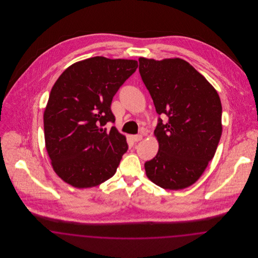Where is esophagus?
<instances>
[{
    "label": "esophagus",
    "mask_w": 258,
    "mask_h": 258,
    "mask_svg": "<svg viewBox=\"0 0 258 258\" xmlns=\"http://www.w3.org/2000/svg\"><path fill=\"white\" fill-rule=\"evenodd\" d=\"M132 138H133V140H134V141H135V142H138V141L142 140L143 136H142V135H133V136H132Z\"/></svg>",
    "instance_id": "obj_1"
}]
</instances>
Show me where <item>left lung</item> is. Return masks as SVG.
Here are the masks:
<instances>
[{"label":"left lung","mask_w":258,"mask_h":258,"mask_svg":"<svg viewBox=\"0 0 258 258\" xmlns=\"http://www.w3.org/2000/svg\"><path fill=\"white\" fill-rule=\"evenodd\" d=\"M139 73L157 113L168 117L154 132L159 151L146 161L148 178L164 189L195 184L215 156L222 133L221 102L216 89L180 58H139Z\"/></svg>","instance_id":"1"}]
</instances>
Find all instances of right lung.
<instances>
[{
	"instance_id": "1",
	"label": "right lung",
	"mask_w": 258,
	"mask_h": 258,
	"mask_svg": "<svg viewBox=\"0 0 258 258\" xmlns=\"http://www.w3.org/2000/svg\"><path fill=\"white\" fill-rule=\"evenodd\" d=\"M138 67L135 60L97 56L70 66L55 82L43 113L52 167L77 188L97 186L115 174L127 150L115 126L112 98Z\"/></svg>"
}]
</instances>
